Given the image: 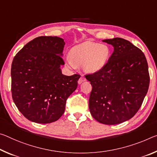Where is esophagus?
Segmentation results:
<instances>
[{
    "label": "esophagus",
    "instance_id": "obj_1",
    "mask_svg": "<svg viewBox=\"0 0 157 157\" xmlns=\"http://www.w3.org/2000/svg\"><path fill=\"white\" fill-rule=\"evenodd\" d=\"M84 81H86V79L84 78L83 76H82L81 78L79 79V80H78V84H81L83 82H84Z\"/></svg>",
    "mask_w": 157,
    "mask_h": 157
}]
</instances>
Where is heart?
I'll return each mask as SVG.
<instances>
[{
  "label": "heart",
  "instance_id": "heart-1",
  "mask_svg": "<svg viewBox=\"0 0 157 157\" xmlns=\"http://www.w3.org/2000/svg\"><path fill=\"white\" fill-rule=\"evenodd\" d=\"M110 55V48L106 44L86 41L72 48L67 63L71 68L82 65L86 73H95L106 65Z\"/></svg>",
  "mask_w": 157,
  "mask_h": 157
}]
</instances>
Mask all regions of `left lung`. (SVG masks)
<instances>
[{
	"instance_id": "obj_1",
	"label": "left lung",
	"mask_w": 157,
	"mask_h": 157,
	"mask_svg": "<svg viewBox=\"0 0 157 157\" xmlns=\"http://www.w3.org/2000/svg\"><path fill=\"white\" fill-rule=\"evenodd\" d=\"M114 47L101 71L86 75L92 90L89 108L97 121L114 125L128 120L140 109L150 84L145 54L121 38L103 40Z\"/></svg>"
}]
</instances>
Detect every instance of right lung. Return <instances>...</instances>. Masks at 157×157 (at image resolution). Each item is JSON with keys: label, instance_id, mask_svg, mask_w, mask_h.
<instances>
[{"label": "right lung", "instance_id": "1", "mask_svg": "<svg viewBox=\"0 0 157 157\" xmlns=\"http://www.w3.org/2000/svg\"><path fill=\"white\" fill-rule=\"evenodd\" d=\"M65 43L56 36H40L27 43L14 57L12 96L23 115L33 122H54L64 113L67 98L80 76L62 74Z\"/></svg>", "mask_w": 157, "mask_h": 157}]
</instances>
